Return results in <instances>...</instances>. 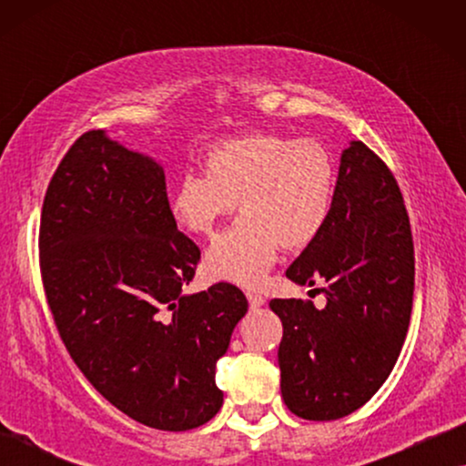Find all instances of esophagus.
Here are the masks:
<instances>
[{
    "mask_svg": "<svg viewBox=\"0 0 466 466\" xmlns=\"http://www.w3.org/2000/svg\"><path fill=\"white\" fill-rule=\"evenodd\" d=\"M246 297H248V303H250L252 309H257V308H260V305H265V297L257 290H248Z\"/></svg>",
    "mask_w": 466,
    "mask_h": 466,
    "instance_id": "esophagus-1",
    "label": "esophagus"
}]
</instances>
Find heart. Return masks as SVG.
Here are the masks:
<instances>
[{"instance_id":"1","label":"heart","mask_w":466,"mask_h":466,"mask_svg":"<svg viewBox=\"0 0 466 466\" xmlns=\"http://www.w3.org/2000/svg\"><path fill=\"white\" fill-rule=\"evenodd\" d=\"M337 190L335 158L316 139L254 133L227 139L206 157V171H184L169 212L184 231L206 235L238 208L244 214L209 246L216 278L257 286L279 246L299 250L327 227Z\"/></svg>"}]
</instances>
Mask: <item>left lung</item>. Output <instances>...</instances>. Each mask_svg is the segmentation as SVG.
<instances>
[{"instance_id": "8db88e82", "label": "left lung", "mask_w": 466, "mask_h": 466, "mask_svg": "<svg viewBox=\"0 0 466 466\" xmlns=\"http://www.w3.org/2000/svg\"><path fill=\"white\" fill-rule=\"evenodd\" d=\"M413 239L392 171L362 142L341 152L333 212L286 269L327 297L271 299L282 320L284 403L303 420H337L367 403L390 375L410 329Z\"/></svg>"}]
</instances>
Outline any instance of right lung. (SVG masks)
Instances as JSON below:
<instances>
[{
	"label": "right lung",
	"instance_id": "right-lung-1",
	"mask_svg": "<svg viewBox=\"0 0 466 466\" xmlns=\"http://www.w3.org/2000/svg\"><path fill=\"white\" fill-rule=\"evenodd\" d=\"M199 258L155 158L106 131L76 139L42 206L46 301L85 378L150 429H197L222 407L216 362L248 301L227 282L184 295Z\"/></svg>",
	"mask_w": 466,
	"mask_h": 466
}]
</instances>
